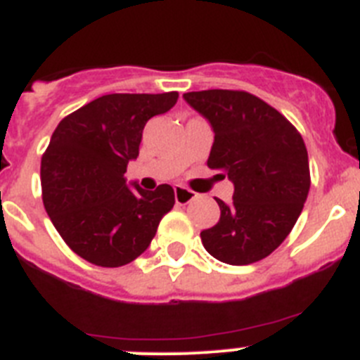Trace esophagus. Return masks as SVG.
<instances>
[{
  "instance_id": "obj_1",
  "label": "esophagus",
  "mask_w": 360,
  "mask_h": 360,
  "mask_svg": "<svg viewBox=\"0 0 360 360\" xmlns=\"http://www.w3.org/2000/svg\"><path fill=\"white\" fill-rule=\"evenodd\" d=\"M196 198L195 191L187 189L184 186H174V200L176 203H189Z\"/></svg>"
}]
</instances>
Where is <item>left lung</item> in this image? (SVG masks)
<instances>
[{
    "mask_svg": "<svg viewBox=\"0 0 360 360\" xmlns=\"http://www.w3.org/2000/svg\"><path fill=\"white\" fill-rule=\"evenodd\" d=\"M184 98L214 131L207 165L234 184L231 203L216 198L221 214L214 227L200 232L203 247L229 265L259 262L290 234L307 202L310 167L303 136L247 91H189Z\"/></svg>",
    "mask_w": 360,
    "mask_h": 360,
    "instance_id": "8db88e82",
    "label": "left lung"
}]
</instances>
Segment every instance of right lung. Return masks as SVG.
I'll return each mask as SVG.
<instances>
[{"label":"right lung","mask_w":360,"mask_h":360,"mask_svg":"<svg viewBox=\"0 0 360 360\" xmlns=\"http://www.w3.org/2000/svg\"><path fill=\"white\" fill-rule=\"evenodd\" d=\"M176 101V91L103 95L53 131L41 158L43 203L66 245L86 262L110 269L131 263L173 209V187H128L124 173L139 157L146 122Z\"/></svg>","instance_id":"add662e5"}]
</instances>
